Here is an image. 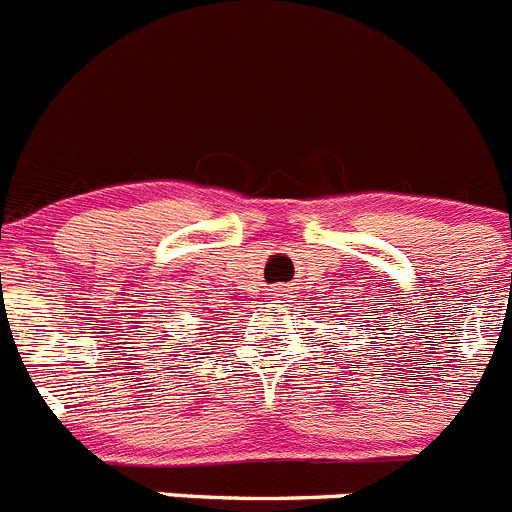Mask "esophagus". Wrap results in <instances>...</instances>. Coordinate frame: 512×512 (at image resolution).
Instances as JSON below:
<instances>
[{"label": "esophagus", "mask_w": 512, "mask_h": 512, "mask_svg": "<svg viewBox=\"0 0 512 512\" xmlns=\"http://www.w3.org/2000/svg\"><path fill=\"white\" fill-rule=\"evenodd\" d=\"M289 292H292V289H289V287H279L277 292H274V297H277L279 302H284L289 297Z\"/></svg>", "instance_id": "1"}]
</instances>
